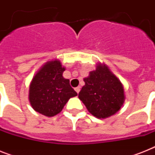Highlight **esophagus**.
Masks as SVG:
<instances>
[{"label":"esophagus","mask_w":155,"mask_h":155,"mask_svg":"<svg viewBox=\"0 0 155 155\" xmlns=\"http://www.w3.org/2000/svg\"><path fill=\"white\" fill-rule=\"evenodd\" d=\"M75 92H77V93H79V92H80V87H75Z\"/></svg>","instance_id":"34e87169"}]
</instances>
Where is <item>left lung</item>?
Wrapping results in <instances>:
<instances>
[{"label": "left lung", "instance_id": "obj_1", "mask_svg": "<svg viewBox=\"0 0 155 155\" xmlns=\"http://www.w3.org/2000/svg\"><path fill=\"white\" fill-rule=\"evenodd\" d=\"M85 83L79 98L90 113L107 118L120 110L125 101L124 87L105 64L98 63L96 70L84 79Z\"/></svg>", "mask_w": 155, "mask_h": 155}]
</instances>
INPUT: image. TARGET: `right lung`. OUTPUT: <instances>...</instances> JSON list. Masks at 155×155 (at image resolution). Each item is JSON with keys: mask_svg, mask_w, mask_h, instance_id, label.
Segmentation results:
<instances>
[{"mask_svg": "<svg viewBox=\"0 0 155 155\" xmlns=\"http://www.w3.org/2000/svg\"><path fill=\"white\" fill-rule=\"evenodd\" d=\"M65 68L59 60L49 61L34 76L29 90V100L36 112L46 117H54L62 111L71 97L77 92L70 81L63 78Z\"/></svg>", "mask_w": 155, "mask_h": 155, "instance_id": "1", "label": "right lung"}]
</instances>
